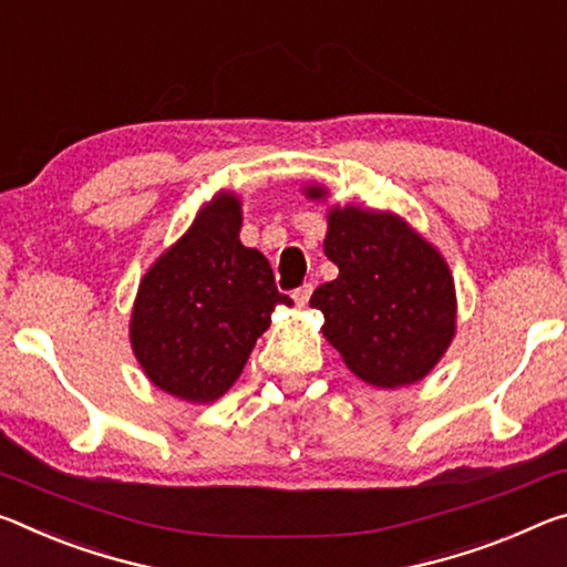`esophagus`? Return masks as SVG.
Instances as JSON below:
<instances>
[{
  "label": "esophagus",
  "mask_w": 567,
  "mask_h": 567,
  "mask_svg": "<svg viewBox=\"0 0 567 567\" xmlns=\"http://www.w3.org/2000/svg\"><path fill=\"white\" fill-rule=\"evenodd\" d=\"M311 291H313V286H311V284H303L301 289H296V291H293V301H296V306H299V309H303V306L309 303V299H311Z\"/></svg>",
  "instance_id": "34e87169"
}]
</instances>
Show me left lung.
Instances as JSON below:
<instances>
[{
  "mask_svg": "<svg viewBox=\"0 0 567 567\" xmlns=\"http://www.w3.org/2000/svg\"><path fill=\"white\" fill-rule=\"evenodd\" d=\"M306 198L329 190L309 183ZM323 254L339 266L311 296L323 337L371 386L420 382L440 364L457 331V293L447 261L396 213L331 206Z\"/></svg>",
  "mask_w": 567,
  "mask_h": 567,
  "instance_id": "left-lung-1",
  "label": "left lung"
}]
</instances>
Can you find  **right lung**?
<instances>
[{
  "label": "right lung",
  "mask_w": 567,
  "mask_h": 567,
  "mask_svg": "<svg viewBox=\"0 0 567 567\" xmlns=\"http://www.w3.org/2000/svg\"><path fill=\"white\" fill-rule=\"evenodd\" d=\"M240 223L236 193H216L137 286L130 347L145 377L183 402L226 394L276 306L293 303L261 250L240 244Z\"/></svg>",
  "instance_id": "add662e5"
}]
</instances>
